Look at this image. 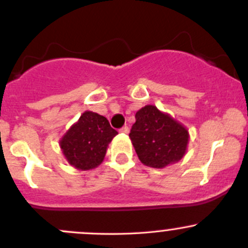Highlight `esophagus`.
Masks as SVG:
<instances>
[{
	"instance_id": "esophagus-1",
	"label": "esophagus",
	"mask_w": 248,
	"mask_h": 248,
	"mask_svg": "<svg viewBox=\"0 0 248 248\" xmlns=\"http://www.w3.org/2000/svg\"><path fill=\"white\" fill-rule=\"evenodd\" d=\"M128 131H129L128 126H124L120 128V132H122V133H128Z\"/></svg>"
}]
</instances>
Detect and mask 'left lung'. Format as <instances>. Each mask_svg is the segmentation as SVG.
<instances>
[{"label":"left lung","mask_w":248,"mask_h":248,"mask_svg":"<svg viewBox=\"0 0 248 248\" xmlns=\"http://www.w3.org/2000/svg\"><path fill=\"white\" fill-rule=\"evenodd\" d=\"M129 138L141 163L164 168L184 157L188 132L156 107L146 106L137 111Z\"/></svg>","instance_id":"1"}]
</instances>
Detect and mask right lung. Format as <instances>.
Listing matches in <instances>:
<instances>
[{
  "label": "right lung",
  "mask_w": 248,
  "mask_h": 248,
  "mask_svg": "<svg viewBox=\"0 0 248 248\" xmlns=\"http://www.w3.org/2000/svg\"><path fill=\"white\" fill-rule=\"evenodd\" d=\"M117 134L102 115L85 111L60 141L67 161L78 169L89 170L102 163L107 147Z\"/></svg>",
  "instance_id": "1"
}]
</instances>
